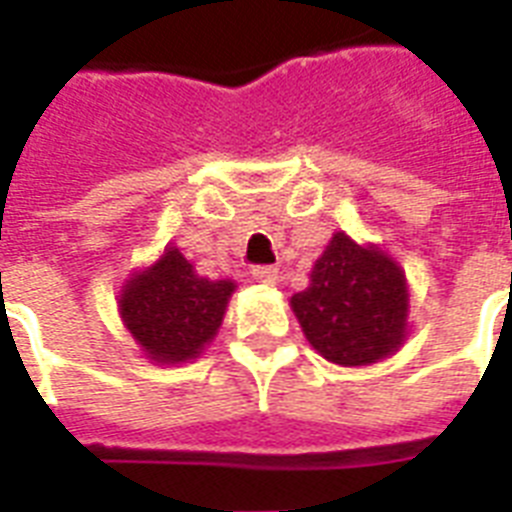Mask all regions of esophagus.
<instances>
[{
	"label": "esophagus",
	"instance_id": "obj_1",
	"mask_svg": "<svg viewBox=\"0 0 512 512\" xmlns=\"http://www.w3.org/2000/svg\"><path fill=\"white\" fill-rule=\"evenodd\" d=\"M252 279L265 284V287H273L279 281V268H273V265H257V268H252Z\"/></svg>",
	"mask_w": 512,
	"mask_h": 512
}]
</instances>
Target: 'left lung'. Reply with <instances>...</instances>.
Returning a JSON list of instances; mask_svg holds the SVG:
<instances>
[{
	"label": "left lung",
	"mask_w": 512,
	"mask_h": 512,
	"mask_svg": "<svg viewBox=\"0 0 512 512\" xmlns=\"http://www.w3.org/2000/svg\"><path fill=\"white\" fill-rule=\"evenodd\" d=\"M289 303L308 342L332 364H377L406 340L409 287L401 265L342 231L313 265L308 289Z\"/></svg>",
	"instance_id": "obj_1"
}]
</instances>
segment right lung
Returning <instances> with one entry per match:
<instances>
[{"mask_svg":"<svg viewBox=\"0 0 512 512\" xmlns=\"http://www.w3.org/2000/svg\"><path fill=\"white\" fill-rule=\"evenodd\" d=\"M233 289L231 279H204L180 249L167 247L154 265L127 279L119 313L151 361L183 364L215 340Z\"/></svg>","mask_w":512,"mask_h":512,"instance_id":"right-lung-1","label":"right lung"}]
</instances>
